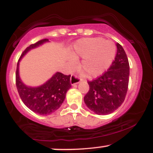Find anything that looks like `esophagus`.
Returning a JSON list of instances; mask_svg holds the SVG:
<instances>
[{"label": "esophagus", "mask_w": 153, "mask_h": 153, "mask_svg": "<svg viewBox=\"0 0 153 153\" xmlns=\"http://www.w3.org/2000/svg\"><path fill=\"white\" fill-rule=\"evenodd\" d=\"M80 79H79L78 77L76 76V75H73L71 76V84L72 85H76V84H78V83H79V82H80Z\"/></svg>", "instance_id": "obj_1"}]
</instances>
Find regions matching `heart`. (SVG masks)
<instances>
[{"instance_id": "b5f03b06", "label": "heart", "mask_w": 153, "mask_h": 153, "mask_svg": "<svg viewBox=\"0 0 153 153\" xmlns=\"http://www.w3.org/2000/svg\"><path fill=\"white\" fill-rule=\"evenodd\" d=\"M116 54V46L109 40L101 38H88L80 39L73 46V55L70 63L76 65L78 57H82L81 69L90 78L102 75L109 68Z\"/></svg>"}]
</instances>
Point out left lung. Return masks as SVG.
Returning <instances> with one entry per match:
<instances>
[{
    "instance_id": "left-lung-1",
    "label": "left lung",
    "mask_w": 153,
    "mask_h": 153,
    "mask_svg": "<svg viewBox=\"0 0 153 153\" xmlns=\"http://www.w3.org/2000/svg\"><path fill=\"white\" fill-rule=\"evenodd\" d=\"M114 61L105 73L88 81V92L84 97L88 108L98 115H106L117 110L125 99L129 77V65L123 47L117 44Z\"/></svg>"
}]
</instances>
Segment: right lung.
<instances>
[{
    "instance_id": "right-lung-1",
    "label": "right lung",
    "mask_w": 153,
    "mask_h": 153,
    "mask_svg": "<svg viewBox=\"0 0 153 153\" xmlns=\"http://www.w3.org/2000/svg\"><path fill=\"white\" fill-rule=\"evenodd\" d=\"M50 42L48 39L31 45L24 51L17 63L16 82L19 94L24 104L34 113L49 115L57 111L65 99L66 93L71 87V75L56 72L45 83L39 86H29L22 81L19 75V63L29 51Z\"/></svg>"
}]
</instances>
